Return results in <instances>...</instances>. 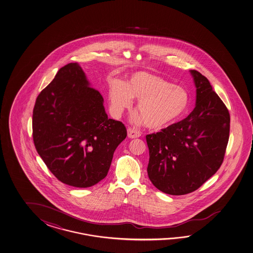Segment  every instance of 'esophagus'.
I'll use <instances>...</instances> for the list:
<instances>
[{"instance_id":"1","label":"esophagus","mask_w":253,"mask_h":253,"mask_svg":"<svg viewBox=\"0 0 253 253\" xmlns=\"http://www.w3.org/2000/svg\"><path fill=\"white\" fill-rule=\"evenodd\" d=\"M127 132H128V137L130 138H138L141 135L138 130L132 129V128H129V129H127Z\"/></svg>"}]
</instances>
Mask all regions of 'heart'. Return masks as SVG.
Masks as SVG:
<instances>
[{
	"label": "heart",
	"mask_w": 253,
	"mask_h": 253,
	"mask_svg": "<svg viewBox=\"0 0 253 253\" xmlns=\"http://www.w3.org/2000/svg\"><path fill=\"white\" fill-rule=\"evenodd\" d=\"M138 100L134 122L146 123L148 128L161 129L176 121L186 110L189 94L185 88L172 85L162 78L145 72L135 73L125 84L115 82L108 89L110 109L115 117L130 109Z\"/></svg>",
	"instance_id": "b5f03b06"
}]
</instances>
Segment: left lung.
<instances>
[{
	"label": "left lung",
	"instance_id": "1",
	"mask_svg": "<svg viewBox=\"0 0 253 253\" xmlns=\"http://www.w3.org/2000/svg\"><path fill=\"white\" fill-rule=\"evenodd\" d=\"M190 72L196 86L195 108L185 119L146 136L149 180L170 195L191 193L214 175L228 143V109L205 76Z\"/></svg>",
	"mask_w": 253,
	"mask_h": 253
}]
</instances>
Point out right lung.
<instances>
[{"instance_id":"obj_1","label":"right lung","mask_w":253,"mask_h":253,"mask_svg":"<svg viewBox=\"0 0 253 253\" xmlns=\"http://www.w3.org/2000/svg\"><path fill=\"white\" fill-rule=\"evenodd\" d=\"M104 98L76 62L62 67L40 92L34 106V144L59 181L77 188L93 186L109 171L126 127L109 119Z\"/></svg>"}]
</instances>
